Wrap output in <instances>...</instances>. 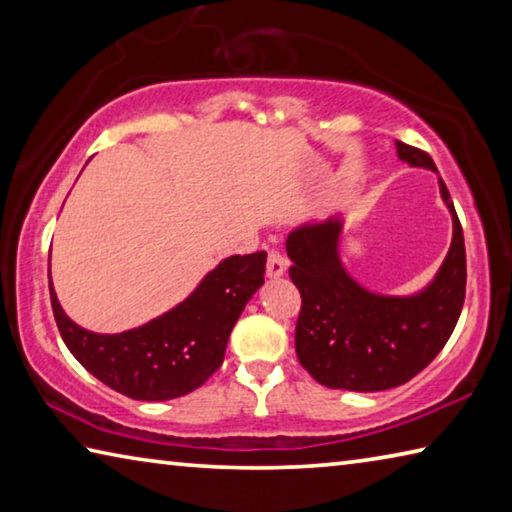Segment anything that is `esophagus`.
Returning a JSON list of instances; mask_svg holds the SVG:
<instances>
[{
    "label": "esophagus",
    "mask_w": 512,
    "mask_h": 512,
    "mask_svg": "<svg viewBox=\"0 0 512 512\" xmlns=\"http://www.w3.org/2000/svg\"><path fill=\"white\" fill-rule=\"evenodd\" d=\"M266 273H268V277H273V280H277V277H282L284 273H287V259L277 253V250H271V253H268Z\"/></svg>",
    "instance_id": "obj_1"
}]
</instances>
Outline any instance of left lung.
<instances>
[{"mask_svg": "<svg viewBox=\"0 0 512 512\" xmlns=\"http://www.w3.org/2000/svg\"><path fill=\"white\" fill-rule=\"evenodd\" d=\"M409 167L436 171L427 153L395 142ZM452 246L433 280L409 296H386L354 280L341 257L345 216L305 221L287 237L289 275L302 296L296 352L311 377L327 388L377 393L402 386L436 359L461 316L465 300V241L452 198Z\"/></svg>", "mask_w": 512, "mask_h": 512, "instance_id": "obj_1", "label": "left lung"}]
</instances>
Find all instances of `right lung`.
I'll return each instance as SVG.
<instances>
[{
    "label": "right lung",
    "instance_id": "1",
    "mask_svg": "<svg viewBox=\"0 0 512 512\" xmlns=\"http://www.w3.org/2000/svg\"><path fill=\"white\" fill-rule=\"evenodd\" d=\"M264 273V250L225 257L183 302L119 334L76 325L60 307L51 271L49 293L60 336L90 375L133 400L164 402L196 391L221 366L232 327Z\"/></svg>",
    "mask_w": 512,
    "mask_h": 512
}]
</instances>
